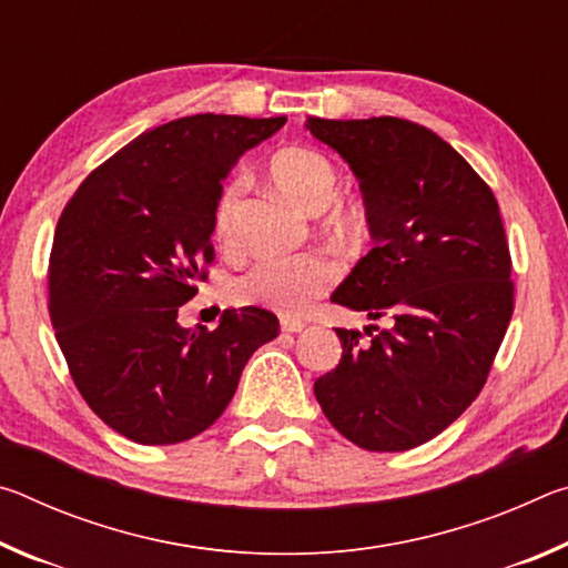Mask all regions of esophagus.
<instances>
[{"mask_svg":"<svg viewBox=\"0 0 568 568\" xmlns=\"http://www.w3.org/2000/svg\"><path fill=\"white\" fill-rule=\"evenodd\" d=\"M303 328H305V321H301V318H291V315H283L281 318L283 333H301Z\"/></svg>","mask_w":568,"mask_h":568,"instance_id":"1","label":"esophagus"}]
</instances>
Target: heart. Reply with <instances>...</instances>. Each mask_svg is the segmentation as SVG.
Instances as JSON below:
<instances>
[{
	"instance_id": "obj_1",
	"label": "heart",
	"mask_w": 568,
	"mask_h": 568,
	"mask_svg": "<svg viewBox=\"0 0 568 568\" xmlns=\"http://www.w3.org/2000/svg\"><path fill=\"white\" fill-rule=\"evenodd\" d=\"M271 178L297 207L321 213L338 190V170L318 150L285 148L271 160ZM245 180L235 178L220 190L213 210V233L220 245L235 243V225ZM343 230H358L361 217L355 210L343 207L335 213ZM341 267L325 253H303L287 257H263L230 285V295L240 305L271 307L275 313H303L315 297L335 283Z\"/></svg>"
}]
</instances>
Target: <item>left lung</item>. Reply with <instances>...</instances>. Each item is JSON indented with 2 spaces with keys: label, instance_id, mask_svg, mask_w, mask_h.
<instances>
[{
  "label": "left lung",
  "instance_id": "1",
  "mask_svg": "<svg viewBox=\"0 0 568 568\" xmlns=\"http://www.w3.org/2000/svg\"><path fill=\"white\" fill-rule=\"evenodd\" d=\"M348 162L373 250L331 301L390 318L376 335L335 328V371L315 398L365 450L398 454L448 428L484 388L514 313L511 255L491 187L436 132L400 118H307Z\"/></svg>",
  "mask_w": 568,
  "mask_h": 568
}]
</instances>
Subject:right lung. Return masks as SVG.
<instances>
[{"label": "right lung", "mask_w": 568, "mask_h": 568, "mask_svg": "<svg viewBox=\"0 0 568 568\" xmlns=\"http://www.w3.org/2000/svg\"><path fill=\"white\" fill-rule=\"evenodd\" d=\"M285 118L192 114L142 132L64 205L50 255V318L88 406L124 438L170 446L203 434L240 373L281 333L271 311L182 328L215 250L213 210L240 155Z\"/></svg>", "instance_id": "obj_1"}]
</instances>
